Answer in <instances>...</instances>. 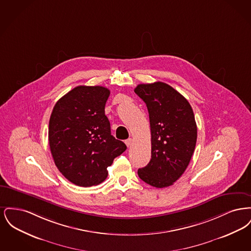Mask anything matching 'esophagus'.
<instances>
[{"instance_id":"34e87169","label":"esophagus","mask_w":251,"mask_h":251,"mask_svg":"<svg viewBox=\"0 0 251 251\" xmlns=\"http://www.w3.org/2000/svg\"><path fill=\"white\" fill-rule=\"evenodd\" d=\"M125 144L127 145V147H128V148H130L131 144H132V139H131V138H128L127 140H125Z\"/></svg>"}]
</instances>
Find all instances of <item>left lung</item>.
Segmentation results:
<instances>
[{
	"label": "left lung",
	"instance_id": "1",
	"mask_svg": "<svg viewBox=\"0 0 251 251\" xmlns=\"http://www.w3.org/2000/svg\"><path fill=\"white\" fill-rule=\"evenodd\" d=\"M134 92L146 103L151 123V159L139 168V178L157 188L173 184L188 167L198 130L190 103L162 82L138 84Z\"/></svg>",
	"mask_w": 251,
	"mask_h": 251
}]
</instances>
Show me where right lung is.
<instances>
[{
	"label": "right lung",
	"mask_w": 251,
	"mask_h": 251,
	"mask_svg": "<svg viewBox=\"0 0 251 251\" xmlns=\"http://www.w3.org/2000/svg\"><path fill=\"white\" fill-rule=\"evenodd\" d=\"M110 90L79 85L63 96L49 122V144L55 166L66 179L83 187L107 178V167L127 149L111 134L104 108Z\"/></svg>",
	"instance_id": "1"
}]
</instances>
